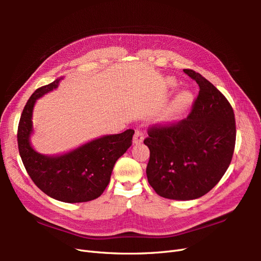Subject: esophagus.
<instances>
[{"mask_svg": "<svg viewBox=\"0 0 261 261\" xmlns=\"http://www.w3.org/2000/svg\"><path fill=\"white\" fill-rule=\"evenodd\" d=\"M143 141H144V133L140 130H136L135 135H134V137H133V144L138 145L140 143H143Z\"/></svg>", "mask_w": 261, "mask_h": 261, "instance_id": "34e87169", "label": "esophagus"}]
</instances>
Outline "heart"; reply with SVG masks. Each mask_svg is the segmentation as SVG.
I'll list each match as a JSON object with an SVG mask.
<instances>
[{
    "label": "heart",
    "mask_w": 261,
    "mask_h": 261,
    "mask_svg": "<svg viewBox=\"0 0 261 261\" xmlns=\"http://www.w3.org/2000/svg\"><path fill=\"white\" fill-rule=\"evenodd\" d=\"M165 86L169 90L175 89L177 87V82L175 78L169 77L167 81H165ZM193 93L189 90H180L178 93H176V96L173 98L169 105L165 107L162 112L158 116V121L160 123H171L173 121L177 120V118L183 115L189 107L193 103Z\"/></svg>",
    "instance_id": "obj_1"
}]
</instances>
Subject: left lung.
I'll use <instances>...</instances> for the list:
<instances>
[{"label":"left lung","instance_id":"left-lung-1","mask_svg":"<svg viewBox=\"0 0 261 261\" xmlns=\"http://www.w3.org/2000/svg\"><path fill=\"white\" fill-rule=\"evenodd\" d=\"M199 86L187 118L153 126L144 144L150 150L147 178L154 192L174 200L206 195L222 178L231 163L236 138L231 105L206 78L184 69Z\"/></svg>","mask_w":261,"mask_h":261}]
</instances>
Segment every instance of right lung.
Instances as JSON below:
<instances>
[{"label":"right lung","mask_w":261,"mask_h":261,"mask_svg":"<svg viewBox=\"0 0 261 261\" xmlns=\"http://www.w3.org/2000/svg\"><path fill=\"white\" fill-rule=\"evenodd\" d=\"M63 77L37 89L22 110L18 124V150L34 183L51 198L63 202H86L98 198L107 188L115 162L132 146L134 132L105 135L68 152L39 153L30 144L33 112L39 98L59 87Z\"/></svg>","instance_id":"obj_1"}]
</instances>
